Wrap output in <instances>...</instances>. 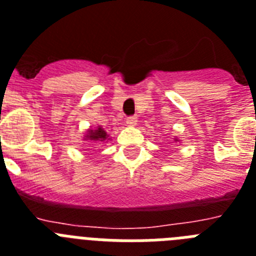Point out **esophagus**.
Masks as SVG:
<instances>
[{"instance_id": "obj_1", "label": "esophagus", "mask_w": 256, "mask_h": 256, "mask_svg": "<svg viewBox=\"0 0 256 256\" xmlns=\"http://www.w3.org/2000/svg\"><path fill=\"white\" fill-rule=\"evenodd\" d=\"M126 126H134L136 124H137V118H136V116H128V118H126Z\"/></svg>"}]
</instances>
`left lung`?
<instances>
[{
  "label": "left lung",
  "mask_w": 256,
  "mask_h": 256,
  "mask_svg": "<svg viewBox=\"0 0 256 256\" xmlns=\"http://www.w3.org/2000/svg\"><path fill=\"white\" fill-rule=\"evenodd\" d=\"M176 141H178V140H176Z\"/></svg>",
  "instance_id": "1"
}]
</instances>
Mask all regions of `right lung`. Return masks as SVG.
I'll return each mask as SVG.
<instances>
[{"instance_id": "right-lung-1", "label": "right lung", "mask_w": 256, "mask_h": 256, "mask_svg": "<svg viewBox=\"0 0 256 256\" xmlns=\"http://www.w3.org/2000/svg\"><path fill=\"white\" fill-rule=\"evenodd\" d=\"M86 140H92V141H106L108 138V133L105 132V130H102L101 126L96 128V130H87V136H84Z\"/></svg>"}]
</instances>
